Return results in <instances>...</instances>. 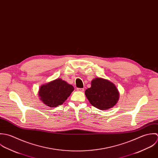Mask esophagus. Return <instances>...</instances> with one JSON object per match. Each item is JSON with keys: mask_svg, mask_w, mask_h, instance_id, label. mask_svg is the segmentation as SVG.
I'll return each mask as SVG.
<instances>
[{"mask_svg": "<svg viewBox=\"0 0 158 158\" xmlns=\"http://www.w3.org/2000/svg\"><path fill=\"white\" fill-rule=\"evenodd\" d=\"M77 90L79 91V92H84V89H83V88H77Z\"/></svg>", "mask_w": 158, "mask_h": 158, "instance_id": "esophagus-1", "label": "esophagus"}]
</instances>
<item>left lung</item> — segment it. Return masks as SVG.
<instances>
[{"label":"left lung","instance_id":"left-lung-1","mask_svg":"<svg viewBox=\"0 0 158 158\" xmlns=\"http://www.w3.org/2000/svg\"><path fill=\"white\" fill-rule=\"evenodd\" d=\"M85 94L90 104L100 110L112 107L119 98V93L115 85L102 78L94 79L91 87L87 89Z\"/></svg>","mask_w":158,"mask_h":158}]
</instances>
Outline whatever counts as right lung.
<instances>
[{
    "label": "right lung",
    "instance_id": "1",
    "mask_svg": "<svg viewBox=\"0 0 158 158\" xmlns=\"http://www.w3.org/2000/svg\"><path fill=\"white\" fill-rule=\"evenodd\" d=\"M74 89L73 85L61 79H57L43 85L40 88L38 95L44 104L55 107L62 104Z\"/></svg>",
    "mask_w": 158,
    "mask_h": 158
}]
</instances>
